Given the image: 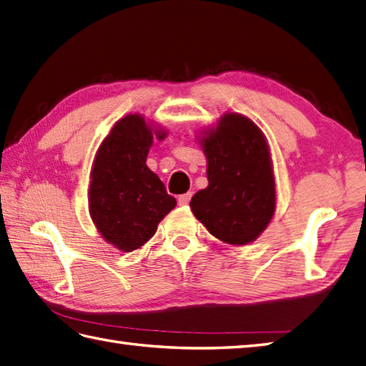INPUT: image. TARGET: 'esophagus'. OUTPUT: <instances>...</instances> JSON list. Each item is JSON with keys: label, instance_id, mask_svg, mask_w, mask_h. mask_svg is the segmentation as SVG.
<instances>
[{"label": "esophagus", "instance_id": "34e87169", "mask_svg": "<svg viewBox=\"0 0 366 366\" xmlns=\"http://www.w3.org/2000/svg\"><path fill=\"white\" fill-rule=\"evenodd\" d=\"M190 198H192V192L184 193V195H179L177 197V203L181 204V206H187L190 203Z\"/></svg>", "mask_w": 366, "mask_h": 366}]
</instances>
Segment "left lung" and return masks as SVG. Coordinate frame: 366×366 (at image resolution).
Masks as SVG:
<instances>
[{"label":"left lung","mask_w":366,"mask_h":366,"mask_svg":"<svg viewBox=\"0 0 366 366\" xmlns=\"http://www.w3.org/2000/svg\"><path fill=\"white\" fill-rule=\"evenodd\" d=\"M199 144L207 160V187L190 207L212 236L233 246L255 241L276 211V184L267 138L252 120L222 116Z\"/></svg>","instance_id":"8db88e82"}]
</instances>
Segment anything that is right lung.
Wrapping results in <instances>:
<instances>
[{
  "instance_id": "1",
  "label": "right lung",
  "mask_w": 366,
  "mask_h": 366,
  "mask_svg": "<svg viewBox=\"0 0 366 366\" xmlns=\"http://www.w3.org/2000/svg\"><path fill=\"white\" fill-rule=\"evenodd\" d=\"M154 136L163 139L167 132L154 130L139 114H128L112 127L93 160L90 217L104 241L122 252L146 244L176 206L146 164Z\"/></svg>"
}]
</instances>
